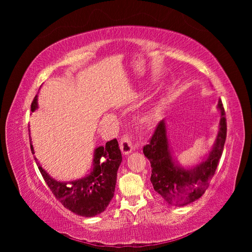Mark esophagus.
<instances>
[{"instance_id": "1", "label": "esophagus", "mask_w": 252, "mask_h": 252, "mask_svg": "<svg viewBox=\"0 0 252 252\" xmlns=\"http://www.w3.org/2000/svg\"><path fill=\"white\" fill-rule=\"evenodd\" d=\"M120 148L123 152V155L127 156L130 154V152L133 150V145H132V141L130 139V136L128 134H124L123 136L121 138L120 141Z\"/></svg>"}]
</instances>
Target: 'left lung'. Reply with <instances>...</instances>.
I'll return each instance as SVG.
<instances>
[{
	"label": "left lung",
	"mask_w": 252,
	"mask_h": 252,
	"mask_svg": "<svg viewBox=\"0 0 252 252\" xmlns=\"http://www.w3.org/2000/svg\"><path fill=\"white\" fill-rule=\"evenodd\" d=\"M218 109L220 112V120L216 143L209 155L192 168H183L172 158L164 120L158 124L149 143L144 146V155L151 164L152 186L169 204L188 205L200 199L208 188L222 157L227 134L225 110L220 100Z\"/></svg>",
	"instance_id": "left-lung-1"
}]
</instances>
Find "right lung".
Returning a JSON list of instances; mask_svg holds the SVG:
<instances>
[{"label":"right lung","mask_w":252,"mask_h":252,"mask_svg":"<svg viewBox=\"0 0 252 252\" xmlns=\"http://www.w3.org/2000/svg\"><path fill=\"white\" fill-rule=\"evenodd\" d=\"M36 108L37 95L32 103V111ZM30 148L34 155L32 140ZM36 161L35 158V163L47 186L64 207L78 216L91 218L100 215L107 208L113 197L122 154L117 139L107 142L105 146H98L94 150L93 171L85 178L69 183L52 179Z\"/></svg>","instance_id":"obj_1"}]
</instances>
